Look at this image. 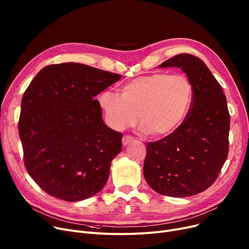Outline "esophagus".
<instances>
[{
  "mask_svg": "<svg viewBox=\"0 0 249 249\" xmlns=\"http://www.w3.org/2000/svg\"><path fill=\"white\" fill-rule=\"evenodd\" d=\"M131 142H133V137L132 136H129V135H125L122 138V143L124 146H126L128 143H130Z\"/></svg>",
  "mask_w": 249,
  "mask_h": 249,
  "instance_id": "1",
  "label": "esophagus"
}]
</instances>
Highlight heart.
I'll return each mask as SVG.
<instances>
[{"label": "heart", "mask_w": 249, "mask_h": 249, "mask_svg": "<svg viewBox=\"0 0 249 249\" xmlns=\"http://www.w3.org/2000/svg\"><path fill=\"white\" fill-rule=\"evenodd\" d=\"M98 101L107 123L115 130L132 125L138 117L140 130L163 137L185 120L193 101V88L183 75L156 73L125 83L120 94L104 90Z\"/></svg>", "instance_id": "heart-1"}]
</instances>
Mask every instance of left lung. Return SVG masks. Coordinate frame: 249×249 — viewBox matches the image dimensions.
<instances>
[{"label":"left lung","mask_w":249,"mask_h":249,"mask_svg":"<svg viewBox=\"0 0 249 249\" xmlns=\"http://www.w3.org/2000/svg\"><path fill=\"white\" fill-rule=\"evenodd\" d=\"M177 67L193 88V101L176 130L148 142L143 175L156 192L187 197L208 189L228 156L230 115L226 95L211 70L197 57L180 53L159 68Z\"/></svg>","instance_id":"obj_1"}]
</instances>
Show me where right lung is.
Masks as SVG:
<instances>
[{"label":"right lung","instance_id":"add662e5","mask_svg":"<svg viewBox=\"0 0 249 249\" xmlns=\"http://www.w3.org/2000/svg\"><path fill=\"white\" fill-rule=\"evenodd\" d=\"M121 77L63 63L42 68L30 82L18 131L28 174L50 196L78 201L105 186L123 135L104 123L94 96Z\"/></svg>","mask_w":249,"mask_h":249}]
</instances>
